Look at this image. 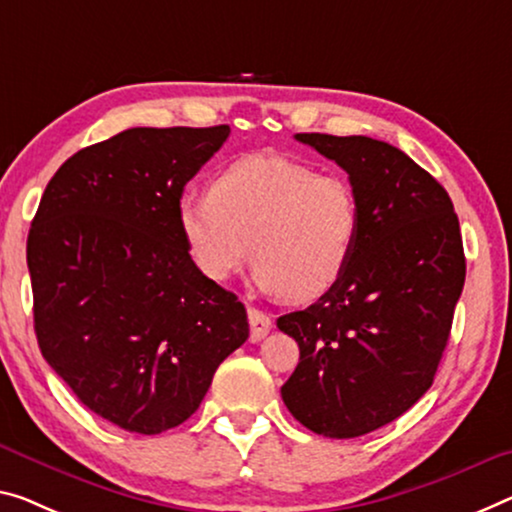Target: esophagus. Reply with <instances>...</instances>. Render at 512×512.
Listing matches in <instances>:
<instances>
[{
  "label": "esophagus",
  "mask_w": 512,
  "mask_h": 512,
  "mask_svg": "<svg viewBox=\"0 0 512 512\" xmlns=\"http://www.w3.org/2000/svg\"><path fill=\"white\" fill-rule=\"evenodd\" d=\"M247 316H249V327H251V341L254 343L263 341V338L270 334V329H272V318L267 316V313H263L261 309H254V306H249Z\"/></svg>",
  "instance_id": "obj_1"
}]
</instances>
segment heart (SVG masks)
Instances as JSON below:
<instances>
[{
    "label": "heart",
    "instance_id": "obj_1",
    "mask_svg": "<svg viewBox=\"0 0 512 512\" xmlns=\"http://www.w3.org/2000/svg\"><path fill=\"white\" fill-rule=\"evenodd\" d=\"M176 229L201 277L231 279L251 254L258 288L311 302L348 270L361 208L348 178L316 174L283 155L254 153L219 171L208 196H183Z\"/></svg>",
    "mask_w": 512,
    "mask_h": 512
}]
</instances>
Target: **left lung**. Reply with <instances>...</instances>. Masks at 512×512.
Wrapping results in <instances>:
<instances>
[{
    "instance_id": "1",
    "label": "left lung",
    "mask_w": 512,
    "mask_h": 512,
    "mask_svg": "<svg viewBox=\"0 0 512 512\" xmlns=\"http://www.w3.org/2000/svg\"><path fill=\"white\" fill-rule=\"evenodd\" d=\"M295 139L345 169L361 229L341 281L277 320L300 345L281 398L316 435L350 439L398 419L435 380L465 286L460 222L444 187L387 141Z\"/></svg>"
}]
</instances>
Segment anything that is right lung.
Segmentation results:
<instances>
[{
  "instance_id": "obj_1",
  "label": "right lung",
  "mask_w": 512,
  "mask_h": 512,
  "mask_svg": "<svg viewBox=\"0 0 512 512\" xmlns=\"http://www.w3.org/2000/svg\"><path fill=\"white\" fill-rule=\"evenodd\" d=\"M229 132L130 128L86 146L52 176L31 222L43 357L82 405L128 432L190 419L249 336L245 304L196 272L176 229L185 185Z\"/></svg>"
}]
</instances>
